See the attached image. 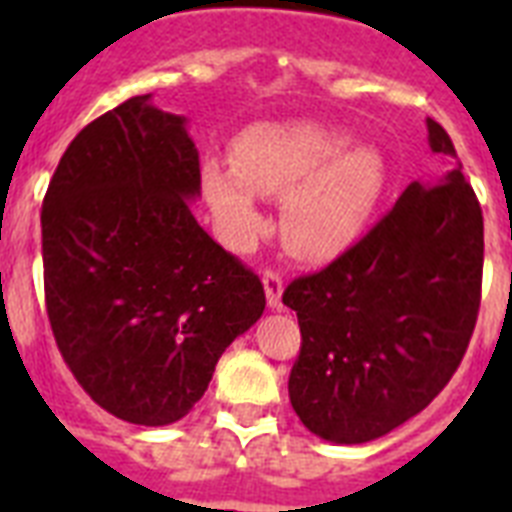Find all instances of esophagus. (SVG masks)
Here are the masks:
<instances>
[{"label":"esophagus","instance_id":"34e87169","mask_svg":"<svg viewBox=\"0 0 512 512\" xmlns=\"http://www.w3.org/2000/svg\"><path fill=\"white\" fill-rule=\"evenodd\" d=\"M263 287H265V300L271 305L273 311L281 308V292H284V281H281L279 273L265 271L263 273Z\"/></svg>","mask_w":512,"mask_h":512}]
</instances>
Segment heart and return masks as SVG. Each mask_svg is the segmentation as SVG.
Here are the masks:
<instances>
[{
	"label": "heart",
	"mask_w": 512,
	"mask_h": 512,
	"mask_svg": "<svg viewBox=\"0 0 512 512\" xmlns=\"http://www.w3.org/2000/svg\"><path fill=\"white\" fill-rule=\"evenodd\" d=\"M353 146L332 124L284 122L249 127L233 146V164L207 159L201 191L217 231L244 247L263 231L257 193L284 199L281 239L300 260L324 263L364 233L388 185L377 148Z\"/></svg>",
	"instance_id": "b5f03b06"
}]
</instances>
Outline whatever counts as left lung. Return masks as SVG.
I'll use <instances>...</instances> for the list:
<instances>
[{"instance_id":"obj_1","label":"left lung","mask_w":512,"mask_h":512,"mask_svg":"<svg viewBox=\"0 0 512 512\" xmlns=\"http://www.w3.org/2000/svg\"><path fill=\"white\" fill-rule=\"evenodd\" d=\"M428 140L457 159L433 119ZM481 273L484 215L457 164L436 185H409L364 239L292 281L281 300L303 342L289 401L305 428L366 444L420 414L468 350Z\"/></svg>"}]
</instances>
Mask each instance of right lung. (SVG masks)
<instances>
[{"label": "right lung", "mask_w": 512, "mask_h": 512, "mask_svg": "<svg viewBox=\"0 0 512 512\" xmlns=\"http://www.w3.org/2000/svg\"><path fill=\"white\" fill-rule=\"evenodd\" d=\"M199 151L151 95L84 127L42 204L44 303L84 393L132 425L183 420L265 311L263 284L196 223Z\"/></svg>", "instance_id": "obj_1"}]
</instances>
